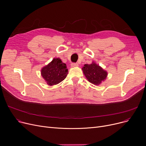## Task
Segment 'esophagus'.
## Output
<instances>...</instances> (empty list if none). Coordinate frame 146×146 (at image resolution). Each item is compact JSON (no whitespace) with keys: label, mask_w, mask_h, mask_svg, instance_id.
<instances>
[{"label":"esophagus","mask_w":146,"mask_h":146,"mask_svg":"<svg viewBox=\"0 0 146 146\" xmlns=\"http://www.w3.org/2000/svg\"><path fill=\"white\" fill-rule=\"evenodd\" d=\"M71 65L72 67H75V66H78V64L77 63H72Z\"/></svg>","instance_id":"esophagus-1"}]
</instances>
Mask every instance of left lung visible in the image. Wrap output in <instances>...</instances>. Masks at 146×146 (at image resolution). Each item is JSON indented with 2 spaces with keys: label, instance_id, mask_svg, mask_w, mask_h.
Here are the masks:
<instances>
[{
  "label": "left lung",
  "instance_id": "1",
  "mask_svg": "<svg viewBox=\"0 0 146 146\" xmlns=\"http://www.w3.org/2000/svg\"><path fill=\"white\" fill-rule=\"evenodd\" d=\"M82 69L87 80L95 85H99L107 76V72L95 63L85 64Z\"/></svg>",
  "mask_w": 146,
  "mask_h": 146
}]
</instances>
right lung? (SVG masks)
Instances as JSON below:
<instances>
[{
  "mask_svg": "<svg viewBox=\"0 0 146 146\" xmlns=\"http://www.w3.org/2000/svg\"><path fill=\"white\" fill-rule=\"evenodd\" d=\"M68 73L65 64L62 63L59 58H55L48 65L41 70V74L47 84L50 85H56L62 81Z\"/></svg>",
  "mask_w": 146,
  "mask_h": 146,
  "instance_id": "1",
  "label": "right lung"
}]
</instances>
